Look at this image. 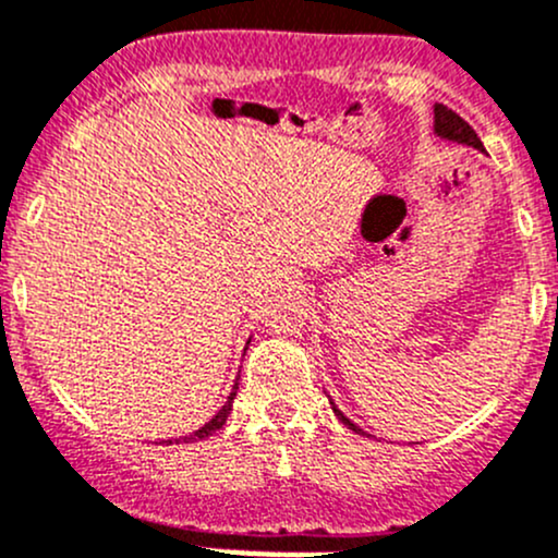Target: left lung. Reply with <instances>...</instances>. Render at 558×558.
Instances as JSON below:
<instances>
[{
  "mask_svg": "<svg viewBox=\"0 0 558 558\" xmlns=\"http://www.w3.org/2000/svg\"><path fill=\"white\" fill-rule=\"evenodd\" d=\"M436 133H438V136H444V138L460 141V144H468V146H476V149H484V144H481V138L476 136V131H473V128L468 125V122L462 120V117L457 114L454 109L444 107V104H436ZM331 409H333V414H337V417L350 427V430L363 433L361 427H357L355 422H350L348 417H344V414L339 412V409L333 407V403H331Z\"/></svg>",
  "mask_w": 558,
  "mask_h": 558,
  "instance_id": "1",
  "label": "left lung"
}]
</instances>
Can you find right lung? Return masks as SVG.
I'll return each instance as SVG.
<instances>
[{"mask_svg": "<svg viewBox=\"0 0 558 558\" xmlns=\"http://www.w3.org/2000/svg\"><path fill=\"white\" fill-rule=\"evenodd\" d=\"M234 392H238V383H234L232 392H230V398H227V403H225V407L219 409V414H216V417L210 420L208 425H203L201 430H195V433H192V436H181V438H175V444H181V441H184V444H190V441H201V438H208V436H214V433L219 430L221 425H225L227 417H230V409H232V401H234ZM168 444H171V441H168Z\"/></svg>", "mask_w": 558, "mask_h": 558, "instance_id": "1", "label": "right lung"}]
</instances>
